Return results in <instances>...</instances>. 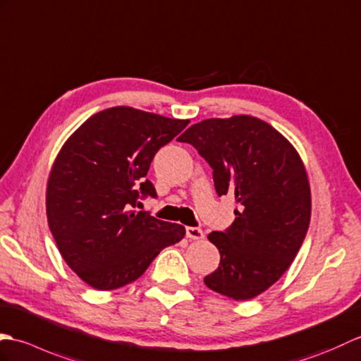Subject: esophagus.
<instances>
[{
    "label": "esophagus",
    "mask_w": 361,
    "mask_h": 361,
    "mask_svg": "<svg viewBox=\"0 0 361 361\" xmlns=\"http://www.w3.org/2000/svg\"><path fill=\"white\" fill-rule=\"evenodd\" d=\"M185 233L188 239H195V241L196 239H204V231L197 227H187Z\"/></svg>",
    "instance_id": "esophagus-1"
}]
</instances>
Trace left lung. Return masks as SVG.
Listing matches in <instances>:
<instances>
[{"instance_id": "1", "label": "left lung", "mask_w": 361, "mask_h": 361, "mask_svg": "<svg viewBox=\"0 0 361 361\" xmlns=\"http://www.w3.org/2000/svg\"><path fill=\"white\" fill-rule=\"evenodd\" d=\"M179 142L213 168L218 196L238 202L233 224L208 235L221 262L204 283L236 301L252 300L283 276L306 238L312 202L302 160L283 134L252 116L202 120Z\"/></svg>"}]
</instances>
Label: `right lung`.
<instances>
[{"instance_id":"obj_1","label":"right lung","mask_w":361,"mask_h":361,"mask_svg":"<svg viewBox=\"0 0 361 361\" xmlns=\"http://www.w3.org/2000/svg\"><path fill=\"white\" fill-rule=\"evenodd\" d=\"M188 123L116 106L87 118L60 149L47 180V222L63 259L94 289L135 281L185 236L179 224L134 208L157 196L145 179L151 160Z\"/></svg>"}]
</instances>
